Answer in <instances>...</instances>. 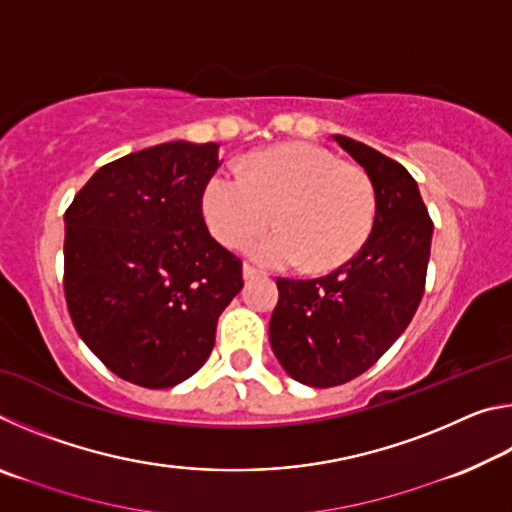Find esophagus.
Returning a JSON list of instances; mask_svg holds the SVG:
<instances>
[{
  "label": "esophagus",
  "instance_id": "34e87169",
  "mask_svg": "<svg viewBox=\"0 0 512 512\" xmlns=\"http://www.w3.org/2000/svg\"><path fill=\"white\" fill-rule=\"evenodd\" d=\"M266 275L264 271H259V268L250 266V264H244V280H255V277H262Z\"/></svg>",
  "mask_w": 512,
  "mask_h": 512
}]
</instances>
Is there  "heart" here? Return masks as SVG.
I'll return each mask as SVG.
<instances>
[{
  "label": "heart",
  "instance_id": "heart-1",
  "mask_svg": "<svg viewBox=\"0 0 512 512\" xmlns=\"http://www.w3.org/2000/svg\"><path fill=\"white\" fill-rule=\"evenodd\" d=\"M203 216L212 235L241 248L277 223V230L248 246L264 266L334 271L366 246L377 216L370 176L318 144L291 142L257 151L244 176L216 171L203 189Z\"/></svg>",
  "mask_w": 512,
  "mask_h": 512
}]
</instances>
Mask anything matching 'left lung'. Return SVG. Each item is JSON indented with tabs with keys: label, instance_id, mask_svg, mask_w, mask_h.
<instances>
[{
	"label": "left lung",
	"instance_id": "obj_1",
	"mask_svg": "<svg viewBox=\"0 0 512 512\" xmlns=\"http://www.w3.org/2000/svg\"><path fill=\"white\" fill-rule=\"evenodd\" d=\"M334 140L375 185V225L366 246L329 275L277 277L268 325L280 366L314 388L359 377L400 339L422 300L433 235L418 183L400 162L352 137Z\"/></svg>",
	"mask_w": 512,
	"mask_h": 512
}]
</instances>
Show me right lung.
Here are the masks:
<instances>
[{"mask_svg": "<svg viewBox=\"0 0 512 512\" xmlns=\"http://www.w3.org/2000/svg\"><path fill=\"white\" fill-rule=\"evenodd\" d=\"M219 144L167 142L108 162L65 212V300L85 345L117 377L171 388L214 348L244 287L241 259L203 219Z\"/></svg>", "mask_w": 512, "mask_h": 512, "instance_id": "add662e5", "label": "right lung"}]
</instances>
